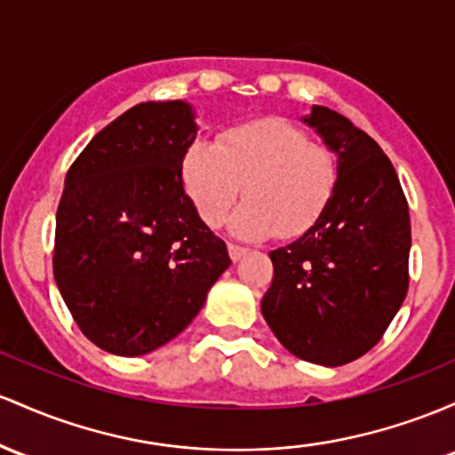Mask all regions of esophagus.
<instances>
[{"label": "esophagus", "mask_w": 455, "mask_h": 455, "mask_svg": "<svg viewBox=\"0 0 455 455\" xmlns=\"http://www.w3.org/2000/svg\"><path fill=\"white\" fill-rule=\"evenodd\" d=\"M228 251H229V258H232L234 262H238V259H243L244 255H247L249 249H247V247H241V244L229 243V244H228Z\"/></svg>", "instance_id": "obj_1"}]
</instances>
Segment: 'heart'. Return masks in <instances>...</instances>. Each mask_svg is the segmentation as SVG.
Returning a JSON list of instances; mask_svg holds the SVG:
<instances>
[{
  "instance_id": "1",
  "label": "heart",
  "mask_w": 455,
  "mask_h": 455,
  "mask_svg": "<svg viewBox=\"0 0 455 455\" xmlns=\"http://www.w3.org/2000/svg\"><path fill=\"white\" fill-rule=\"evenodd\" d=\"M339 176L329 146L279 117L234 126L217 144L193 141L182 159L185 191L208 228L226 223L244 187L247 202L234 214L232 232L249 241L309 232L335 197Z\"/></svg>"
}]
</instances>
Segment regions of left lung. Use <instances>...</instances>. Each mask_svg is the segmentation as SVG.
I'll use <instances>...</instances> for the list:
<instances>
[{"instance_id":"1","label":"left lung","mask_w":455,"mask_h":455,"mask_svg":"<svg viewBox=\"0 0 455 455\" xmlns=\"http://www.w3.org/2000/svg\"><path fill=\"white\" fill-rule=\"evenodd\" d=\"M305 122L338 152L339 187L309 232L270 251L262 315L299 359L335 367L374 348L404 303L411 217L389 156L367 132L320 105Z\"/></svg>"}]
</instances>
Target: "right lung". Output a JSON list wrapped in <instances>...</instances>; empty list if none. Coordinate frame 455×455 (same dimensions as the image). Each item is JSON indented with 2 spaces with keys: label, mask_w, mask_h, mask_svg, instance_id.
<instances>
[{
  "label": "right lung",
  "mask_w": 455,
  "mask_h": 455,
  "mask_svg": "<svg viewBox=\"0 0 455 455\" xmlns=\"http://www.w3.org/2000/svg\"><path fill=\"white\" fill-rule=\"evenodd\" d=\"M196 132L182 100L135 105L66 173L53 277L81 333L107 352L140 356L176 338L232 264L182 185Z\"/></svg>",
  "instance_id": "obj_1"
}]
</instances>
